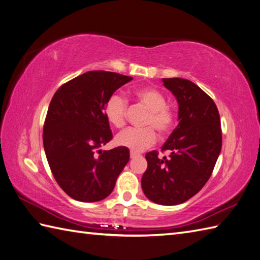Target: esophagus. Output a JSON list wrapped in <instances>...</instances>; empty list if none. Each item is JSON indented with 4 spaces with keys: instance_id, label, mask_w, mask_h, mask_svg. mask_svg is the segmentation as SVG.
<instances>
[{
    "instance_id": "1",
    "label": "esophagus",
    "mask_w": 260,
    "mask_h": 260,
    "mask_svg": "<svg viewBox=\"0 0 260 260\" xmlns=\"http://www.w3.org/2000/svg\"><path fill=\"white\" fill-rule=\"evenodd\" d=\"M136 156H140V154L134 152V151H131V158H134V157H136Z\"/></svg>"
}]
</instances>
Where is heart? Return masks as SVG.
Listing matches in <instances>:
<instances>
[{
    "instance_id": "heart-1",
    "label": "heart",
    "mask_w": 260,
    "mask_h": 260,
    "mask_svg": "<svg viewBox=\"0 0 260 260\" xmlns=\"http://www.w3.org/2000/svg\"><path fill=\"white\" fill-rule=\"evenodd\" d=\"M134 98L136 102L148 109V114L143 121V125L146 127L127 128L116 136L115 142L118 146L140 152L155 143L156 134L154 129H156L159 135L170 133L175 123V114L172 109L167 106V98L164 93L155 88H139L134 91ZM126 112V99L118 93H113L105 103V117L108 123L116 128H121L125 125Z\"/></svg>"
}]
</instances>
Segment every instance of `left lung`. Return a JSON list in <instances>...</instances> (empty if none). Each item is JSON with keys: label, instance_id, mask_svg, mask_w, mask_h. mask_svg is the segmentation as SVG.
<instances>
[{"label": "left lung", "instance_id": "obj_1", "mask_svg": "<svg viewBox=\"0 0 260 260\" xmlns=\"http://www.w3.org/2000/svg\"><path fill=\"white\" fill-rule=\"evenodd\" d=\"M179 104V124L162 146L170 157L148 152L142 189L151 201L163 206L183 203L196 196L212 174L221 151L218 108L211 97L192 81L163 78Z\"/></svg>", "mask_w": 260, "mask_h": 260}]
</instances>
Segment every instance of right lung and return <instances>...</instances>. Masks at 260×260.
I'll return each instance as SVG.
<instances>
[{
    "label": "right lung",
    "mask_w": 260,
    "mask_h": 260,
    "mask_svg": "<svg viewBox=\"0 0 260 260\" xmlns=\"http://www.w3.org/2000/svg\"><path fill=\"white\" fill-rule=\"evenodd\" d=\"M132 77L110 71H88L66 82L54 93L43 126V146L59 186L81 202H96L112 193L129 161L128 148H97L113 139L104 114L105 103Z\"/></svg>",
    "instance_id": "obj_1"
}]
</instances>
